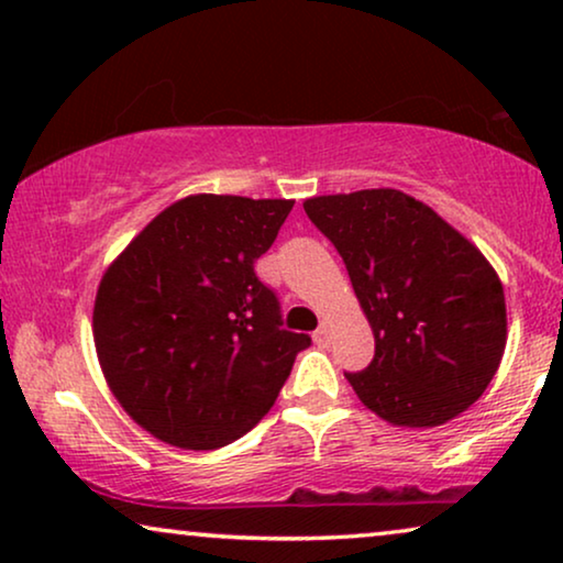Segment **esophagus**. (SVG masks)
Segmentation results:
<instances>
[{"mask_svg": "<svg viewBox=\"0 0 563 563\" xmlns=\"http://www.w3.org/2000/svg\"><path fill=\"white\" fill-rule=\"evenodd\" d=\"M330 335H333V325H330L328 320H322L320 322V328L314 330V343H320V345H328L330 343Z\"/></svg>", "mask_w": 563, "mask_h": 563, "instance_id": "1", "label": "esophagus"}]
</instances>
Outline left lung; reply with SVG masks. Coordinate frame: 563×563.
<instances>
[{"label": "left lung", "instance_id": "1", "mask_svg": "<svg viewBox=\"0 0 563 563\" xmlns=\"http://www.w3.org/2000/svg\"><path fill=\"white\" fill-rule=\"evenodd\" d=\"M349 268L374 333V361L345 374L376 418L435 428L495 379L507 343L503 282L487 256L433 207L399 189L302 202Z\"/></svg>", "mask_w": 563, "mask_h": 563}]
</instances>
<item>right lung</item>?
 I'll list each match as a JSON object with an SVG mask.
<instances>
[{"label": "right lung", "mask_w": 563, "mask_h": 563, "mask_svg": "<svg viewBox=\"0 0 563 563\" xmlns=\"http://www.w3.org/2000/svg\"><path fill=\"white\" fill-rule=\"evenodd\" d=\"M295 199L189 195L158 212L107 266L91 333L122 410L176 449L212 451L272 410L305 333L253 264Z\"/></svg>", "instance_id": "obj_1"}]
</instances>
